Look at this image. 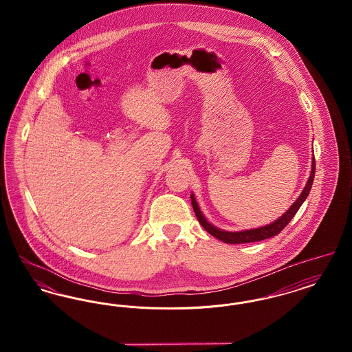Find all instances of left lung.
Returning a JSON list of instances; mask_svg holds the SVG:
<instances>
[{
	"mask_svg": "<svg viewBox=\"0 0 352 352\" xmlns=\"http://www.w3.org/2000/svg\"><path fill=\"white\" fill-rule=\"evenodd\" d=\"M314 175H316V160L313 158V165H311V173L310 177L307 179V184L305 186L301 195L297 198V201L292 204V207L285 212L281 218L277 219L276 221L270 223L265 227H260V228H254V230H247V231H240V232H228V231H223L219 230L217 227H214L211 223L207 221V219L204 218V215L201 214V208L198 206V203L195 201V197L191 194V204L194 208V212L197 215V218L199 220L201 227L208 232L212 234L214 237H217L219 240L227 243V244H243V243H253V241H260V240H265L269 237H273L276 234H280L285 227L289 224V221L294 218V215L297 214V211L300 210L302 203L307 198L310 190H311V184L314 181Z\"/></svg>",
	"mask_w": 352,
	"mask_h": 352,
	"instance_id": "8db88e82",
	"label": "left lung"
}]
</instances>
